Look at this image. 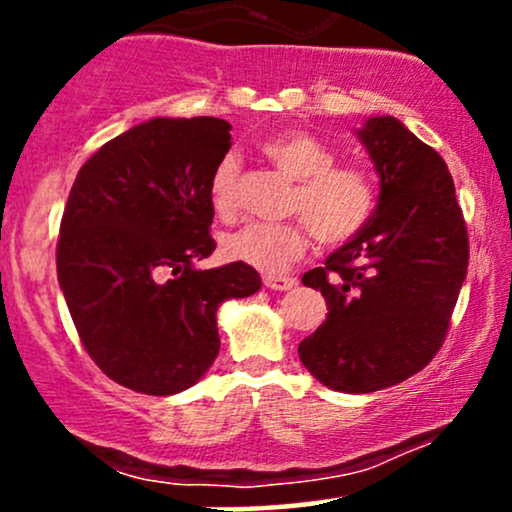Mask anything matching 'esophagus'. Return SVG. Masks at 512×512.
Listing matches in <instances>:
<instances>
[{"mask_svg":"<svg viewBox=\"0 0 512 512\" xmlns=\"http://www.w3.org/2000/svg\"><path fill=\"white\" fill-rule=\"evenodd\" d=\"M264 286L272 291H291L293 286H296V279L293 276H274V274H267L264 276Z\"/></svg>","mask_w":512,"mask_h":512,"instance_id":"34e87169","label":"esophagus"}]
</instances>
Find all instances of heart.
<instances>
[{
	"mask_svg": "<svg viewBox=\"0 0 512 512\" xmlns=\"http://www.w3.org/2000/svg\"><path fill=\"white\" fill-rule=\"evenodd\" d=\"M260 151L296 182L286 211L301 221L245 223L223 240L231 260L267 274H281L308 250V228L320 245H342L370 221L378 190L368 170L337 163L330 144L305 129H286L264 139ZM216 214L231 216L238 204V158L223 156L209 182Z\"/></svg>",
	"mask_w": 512,
	"mask_h": 512,
	"instance_id": "1",
	"label": "heart"
}]
</instances>
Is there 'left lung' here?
<instances>
[{"label": "left lung", "mask_w": 512, "mask_h": 512, "mask_svg": "<svg viewBox=\"0 0 512 512\" xmlns=\"http://www.w3.org/2000/svg\"><path fill=\"white\" fill-rule=\"evenodd\" d=\"M356 137L380 178L378 207L325 267L303 274L330 313L298 356L322 385L366 395L436 356L467 276L469 240L436 149L390 115L368 117Z\"/></svg>", "instance_id": "1"}]
</instances>
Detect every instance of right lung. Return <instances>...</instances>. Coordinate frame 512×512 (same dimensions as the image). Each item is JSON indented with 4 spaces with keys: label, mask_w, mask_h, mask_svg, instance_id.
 I'll list each match as a JSON object with an SVG mask.
<instances>
[{
    "label": "right lung",
    "mask_w": 512,
    "mask_h": 512,
    "mask_svg": "<svg viewBox=\"0 0 512 512\" xmlns=\"http://www.w3.org/2000/svg\"><path fill=\"white\" fill-rule=\"evenodd\" d=\"M228 132L219 117H154L103 144L69 192L60 289L88 356L134 392L195 385L219 356V305L262 286L243 262L195 267L216 248L209 182Z\"/></svg>",
    "instance_id": "right-lung-1"
}]
</instances>
